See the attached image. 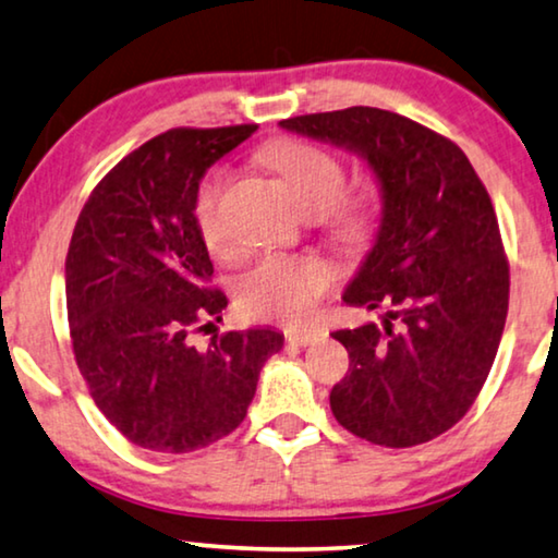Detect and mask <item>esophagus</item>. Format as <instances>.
Returning <instances> with one entry per match:
<instances>
[{
    "label": "esophagus",
    "mask_w": 558,
    "mask_h": 558,
    "mask_svg": "<svg viewBox=\"0 0 558 558\" xmlns=\"http://www.w3.org/2000/svg\"><path fill=\"white\" fill-rule=\"evenodd\" d=\"M318 330H286V340L293 345H311L318 340Z\"/></svg>",
    "instance_id": "esophagus-1"
}]
</instances>
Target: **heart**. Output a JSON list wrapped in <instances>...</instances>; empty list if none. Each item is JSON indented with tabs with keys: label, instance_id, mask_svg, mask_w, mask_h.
<instances>
[{
	"label": "heart",
	"instance_id": "1",
	"mask_svg": "<svg viewBox=\"0 0 558 558\" xmlns=\"http://www.w3.org/2000/svg\"><path fill=\"white\" fill-rule=\"evenodd\" d=\"M263 160L286 182L305 213H332V228L345 243L359 245L371 238L376 210L368 195L341 197L345 187L343 162L328 149L280 140L263 149ZM228 170L215 168L205 174L195 197V222L207 251L218 257L235 255V238L222 218V195L228 190ZM336 282L332 265L315 255H268L240 280V305L251 318L301 323L313 313L323 293Z\"/></svg>",
	"mask_w": 558,
	"mask_h": 558
}]
</instances>
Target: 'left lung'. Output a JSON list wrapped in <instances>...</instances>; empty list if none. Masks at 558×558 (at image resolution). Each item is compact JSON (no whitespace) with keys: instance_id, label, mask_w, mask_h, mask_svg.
<instances>
[{"instance_id":"1","label":"left lung","mask_w":558,"mask_h":558,"mask_svg":"<svg viewBox=\"0 0 558 558\" xmlns=\"http://www.w3.org/2000/svg\"><path fill=\"white\" fill-rule=\"evenodd\" d=\"M282 130L351 149L380 185V226L343 301L384 326L336 330L345 378L330 409L353 436L409 448L446 434L492 371L509 311V260L484 182L459 145L378 107L301 114Z\"/></svg>"}]
</instances>
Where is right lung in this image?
<instances>
[{
  "instance_id": "1",
  "label": "right lung",
  "mask_w": 558,
  "mask_h": 558,
  "mask_svg": "<svg viewBox=\"0 0 558 558\" xmlns=\"http://www.w3.org/2000/svg\"><path fill=\"white\" fill-rule=\"evenodd\" d=\"M257 124L178 128L147 140L99 180L64 263L74 361L97 409L157 453H190L243 423L272 328L230 330L205 351L193 332L228 307L195 222L199 180Z\"/></svg>"
}]
</instances>
